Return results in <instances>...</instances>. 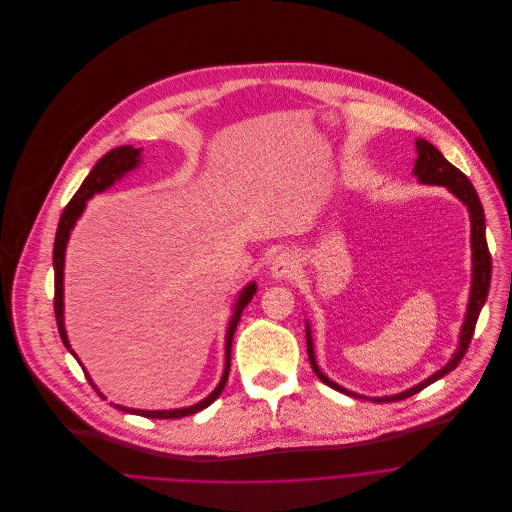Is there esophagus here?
Returning <instances> with one entry per match:
<instances>
[{"label": "esophagus", "mask_w": 512, "mask_h": 512, "mask_svg": "<svg viewBox=\"0 0 512 512\" xmlns=\"http://www.w3.org/2000/svg\"><path fill=\"white\" fill-rule=\"evenodd\" d=\"M298 268V260L292 252H280L274 256L272 260V266H270V272L274 278H290Z\"/></svg>", "instance_id": "obj_1"}]
</instances>
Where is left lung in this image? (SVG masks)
<instances>
[{"mask_svg": "<svg viewBox=\"0 0 512 512\" xmlns=\"http://www.w3.org/2000/svg\"><path fill=\"white\" fill-rule=\"evenodd\" d=\"M416 149H418V159H416V167H414V175L418 177L420 183H426V185H442V187H448L462 203L468 208V214H470V244H472V286H470V300H468V311H466V319H464V325H462V331H460V343H458V349L454 351L452 359L440 369L436 371L434 375H430L428 379H424L422 383L405 389L401 393H395V395H385V397H373V401H399V399H405V397H412L416 395L418 391L426 389L430 383L442 379L446 373L454 371L458 367V363L462 361V357L466 355L468 351V345L472 341V335H474V327H476V321H478V315L482 311V306L486 302V296H488V288H490V272H492V260H490V252H488V244H486V224H484V210H482V203L478 199V193L474 189V185L470 183V179L458 169L454 167L432 143H428L426 139H418L416 141ZM306 351H309V359H311V367L313 371L317 373V377L345 393V395H351V397H357V399H367L365 395H359L355 391H349L341 385H337L335 381H331L317 365V359H315V349H313V335H311V327L309 323H306Z\"/></svg>", "mask_w": 512, "mask_h": 512, "instance_id": "obj_1", "label": "left lung"}]
</instances>
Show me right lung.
<instances>
[{
  "label": "right lung",
  "instance_id": "add662e5",
  "mask_svg": "<svg viewBox=\"0 0 512 512\" xmlns=\"http://www.w3.org/2000/svg\"><path fill=\"white\" fill-rule=\"evenodd\" d=\"M141 163V149H135L131 145H123V147H117L113 151H109L105 157H100L96 161V165L92 167V171L86 175V179L82 181V185L78 187V191L74 193V197L70 199L68 206L64 208L62 212V218H60V224H58V230H56V240H54V315H56V323H58V333L62 337V343L64 347L74 355L70 343H68V337H66V329H64V254H66V244H68V238H70V232L76 224V220L80 218V214L84 212L86 208V201L94 195V193H100L109 189L115 181H119L123 175H127L129 171H133L137 165ZM256 282H250L248 286H244V290L240 292L236 304H234V313H232V319H230V325H228V333H226V367H224V375L218 383V387L206 397L201 399L199 403L195 405H189V407H179V410H159V412H151V410H133V407H125V405H115L117 410H123L127 414H137V416H143V418H151V420H177V418H185V416H191V414H197L201 410H206L208 405H212L220 393L224 391L226 387V381H228V375H230V357H232V341H234V333H236V327L240 323V317H242V311L248 306V302L252 300V296L256 294ZM76 357V355H74ZM76 361L80 363V359L76 357ZM82 367V363H80ZM88 383L94 387V391L105 399V395H102L96 385L92 383V379L88 377L86 369L82 367Z\"/></svg>",
  "mask_w": 512,
  "mask_h": 512
}]
</instances>
